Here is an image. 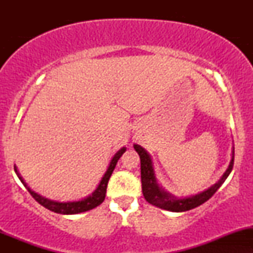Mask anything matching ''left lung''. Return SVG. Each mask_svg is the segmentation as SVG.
I'll return each mask as SVG.
<instances>
[{"mask_svg":"<svg viewBox=\"0 0 253 253\" xmlns=\"http://www.w3.org/2000/svg\"><path fill=\"white\" fill-rule=\"evenodd\" d=\"M134 150L138 152L140 157V169H141V188H143V195L147 202L156 207L162 208V210L170 211H190L193 208L199 207L200 205L205 203L207 200H210L211 196L215 194V191L222 185V183L226 181L232 169H233L234 162V147L232 150V158L229 162L228 168L226 169L223 175L220 177V179L215 184H213L208 189L201 191V193L195 194V195L187 196V197H178L171 195L167 190L159 185L158 181L156 178L155 169H153V162L151 158L150 153L143 149L140 145H133Z\"/></svg>","mask_w":253,"mask_h":253,"instance_id":"left-lung-1","label":"left lung"}]
</instances>
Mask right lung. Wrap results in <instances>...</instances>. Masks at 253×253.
<instances>
[{
	"instance_id": "right-lung-1",
	"label": "right lung",
	"mask_w": 253,
	"mask_h": 253,
	"mask_svg": "<svg viewBox=\"0 0 253 253\" xmlns=\"http://www.w3.org/2000/svg\"><path fill=\"white\" fill-rule=\"evenodd\" d=\"M125 151H126V147H121L120 150L115 153L114 157L110 161L108 169H107L106 172L101 179L100 183H98L97 188L90 194L89 196L84 197L82 200H78V201H68V202H59V201H53V200L46 199L39 194H37L36 191H33L30 187L27 185V183L24 181L21 176H20L19 171H17L16 167L14 165V170H15L17 177H19L20 181L22 182V184L25 185L26 189L30 191V194L34 197L37 202H39L40 205L43 206L45 208L50 210L54 213L58 214H65V215H71V214H78V213H83V211H88L92 208L97 207L100 206L101 203L104 201V197H106V191H107V184H108V181L112 176L113 171L115 169V165H117L118 161L120 159V157L124 155Z\"/></svg>"
}]
</instances>
